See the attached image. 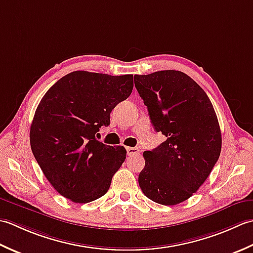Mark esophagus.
I'll list each match as a JSON object with an SVG mask.
<instances>
[{"label": "esophagus", "instance_id": "1", "mask_svg": "<svg viewBox=\"0 0 253 253\" xmlns=\"http://www.w3.org/2000/svg\"><path fill=\"white\" fill-rule=\"evenodd\" d=\"M126 153L128 156H133V155H136V154L140 153V149L137 147H126Z\"/></svg>", "mask_w": 253, "mask_h": 253}]
</instances>
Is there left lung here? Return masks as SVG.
<instances>
[{
  "mask_svg": "<svg viewBox=\"0 0 253 253\" xmlns=\"http://www.w3.org/2000/svg\"><path fill=\"white\" fill-rule=\"evenodd\" d=\"M156 132L167 140L143 153L138 184L162 205L188 200L210 176L221 149L217 117L206 92L180 71L134 76Z\"/></svg>",
  "mask_w": 253,
  "mask_h": 253,
  "instance_id": "1",
  "label": "left lung"
}]
</instances>
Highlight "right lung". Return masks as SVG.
Here are the masks:
<instances>
[{
  "mask_svg": "<svg viewBox=\"0 0 253 253\" xmlns=\"http://www.w3.org/2000/svg\"><path fill=\"white\" fill-rule=\"evenodd\" d=\"M133 89V75L75 71L45 92L30 126V147L51 185L75 203H88L109 190L126 156L123 146L96 140L110 112Z\"/></svg>",
  "mask_w": 253,
  "mask_h": 253,
  "instance_id": "1",
  "label": "right lung"
}]
</instances>
